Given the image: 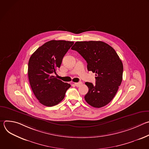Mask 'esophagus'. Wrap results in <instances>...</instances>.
Listing matches in <instances>:
<instances>
[{"instance_id": "34e87169", "label": "esophagus", "mask_w": 149, "mask_h": 149, "mask_svg": "<svg viewBox=\"0 0 149 149\" xmlns=\"http://www.w3.org/2000/svg\"><path fill=\"white\" fill-rule=\"evenodd\" d=\"M74 84H75V86H76V87H79L81 85H82V82H75V83H74Z\"/></svg>"}]
</instances>
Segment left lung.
Here are the masks:
<instances>
[{
    "label": "left lung",
    "mask_w": 149,
    "mask_h": 149,
    "mask_svg": "<svg viewBox=\"0 0 149 149\" xmlns=\"http://www.w3.org/2000/svg\"><path fill=\"white\" fill-rule=\"evenodd\" d=\"M87 61V70L95 73V84L86 82L84 98L95 108L108 104L116 95L123 79V65L116 51L102 41L76 42L71 48Z\"/></svg>",
    "instance_id": "1"
}]
</instances>
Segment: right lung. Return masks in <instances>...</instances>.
<instances>
[{"instance_id": "add662e5", "label": "right lung", "mask_w": 149, "mask_h": 149, "mask_svg": "<svg viewBox=\"0 0 149 149\" xmlns=\"http://www.w3.org/2000/svg\"><path fill=\"white\" fill-rule=\"evenodd\" d=\"M73 44L71 41L52 40L38 48L29 58L28 74L31 87L39 102L47 107L59 103L71 87L52 74H56Z\"/></svg>"}]
</instances>
